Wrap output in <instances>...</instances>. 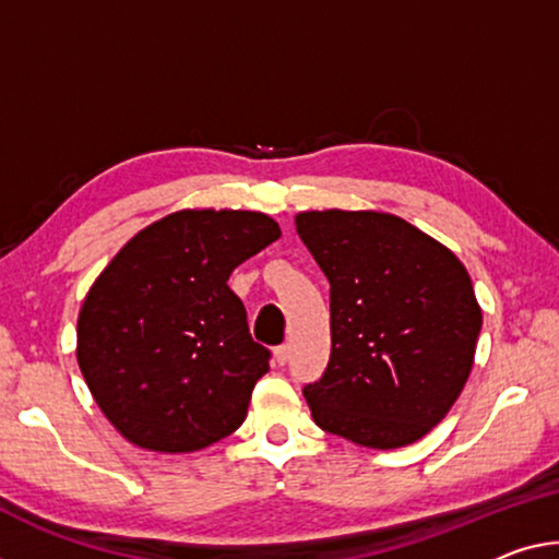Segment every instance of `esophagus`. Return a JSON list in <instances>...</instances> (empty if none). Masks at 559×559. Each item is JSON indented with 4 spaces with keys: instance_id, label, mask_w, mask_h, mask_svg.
<instances>
[{
    "instance_id": "34e87169",
    "label": "esophagus",
    "mask_w": 559,
    "mask_h": 559,
    "mask_svg": "<svg viewBox=\"0 0 559 559\" xmlns=\"http://www.w3.org/2000/svg\"><path fill=\"white\" fill-rule=\"evenodd\" d=\"M287 359H289V347L287 345L274 347V362L282 367V365H287Z\"/></svg>"
}]
</instances>
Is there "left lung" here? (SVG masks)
Instances as JSON below:
<instances>
[{
	"mask_svg": "<svg viewBox=\"0 0 559 559\" xmlns=\"http://www.w3.org/2000/svg\"><path fill=\"white\" fill-rule=\"evenodd\" d=\"M295 225L330 280V365L305 388L317 427L372 450L423 440L475 362L483 309L465 264L390 212L312 210Z\"/></svg>",
	"mask_w": 559,
	"mask_h": 559,
	"instance_id": "8db88e82",
	"label": "left lung"
}]
</instances>
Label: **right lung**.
Listing matches in <instances>:
<instances>
[{
	"instance_id": "right-lung-1",
	"label": "right lung",
	"mask_w": 559,
	"mask_h": 559,
	"mask_svg": "<svg viewBox=\"0 0 559 559\" xmlns=\"http://www.w3.org/2000/svg\"><path fill=\"white\" fill-rule=\"evenodd\" d=\"M280 235L262 212L179 210L136 231L94 280L76 362L127 442L197 452L245 423L270 349L227 280Z\"/></svg>"
}]
</instances>
